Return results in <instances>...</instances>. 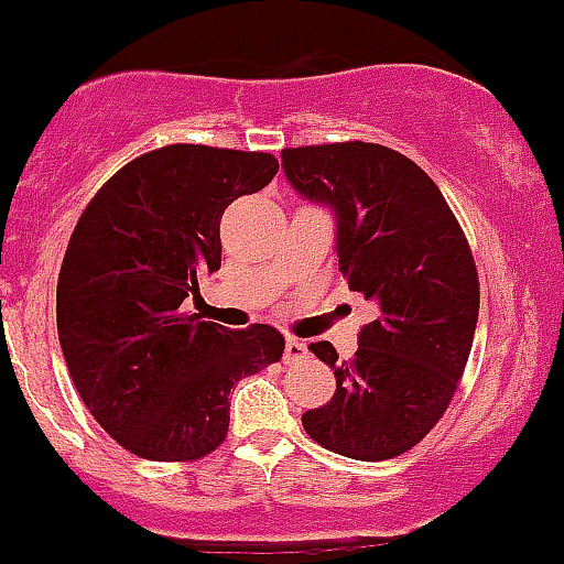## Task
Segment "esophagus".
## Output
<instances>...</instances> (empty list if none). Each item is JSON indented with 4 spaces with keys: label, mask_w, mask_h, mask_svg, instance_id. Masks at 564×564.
Masks as SVG:
<instances>
[{
    "label": "esophagus",
    "mask_w": 564,
    "mask_h": 564,
    "mask_svg": "<svg viewBox=\"0 0 564 564\" xmlns=\"http://www.w3.org/2000/svg\"><path fill=\"white\" fill-rule=\"evenodd\" d=\"M305 355H308V347H305L300 338H289L286 349H283V360H286V364H297V360H303Z\"/></svg>",
    "instance_id": "obj_1"
}]
</instances>
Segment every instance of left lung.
<instances>
[{
	"mask_svg": "<svg viewBox=\"0 0 564 564\" xmlns=\"http://www.w3.org/2000/svg\"><path fill=\"white\" fill-rule=\"evenodd\" d=\"M289 184L336 215L338 270L380 314L338 360L336 393L305 410L311 438L352 460H391L438 424L457 391L479 316V278L460 223L413 160L377 143L281 151Z\"/></svg>",
	"mask_w": 564,
	"mask_h": 564,
	"instance_id": "obj_1",
	"label": "left lung"
}]
</instances>
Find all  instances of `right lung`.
<instances>
[{"mask_svg":"<svg viewBox=\"0 0 564 564\" xmlns=\"http://www.w3.org/2000/svg\"><path fill=\"white\" fill-rule=\"evenodd\" d=\"M275 173L272 154L176 143L120 167L82 212L59 267V347L82 402L131 455L215 452L234 382L281 360L275 327L228 330L182 308L220 270L223 212Z\"/></svg>","mask_w":564,"mask_h":564,"instance_id":"obj_1","label":"right lung"}]
</instances>
